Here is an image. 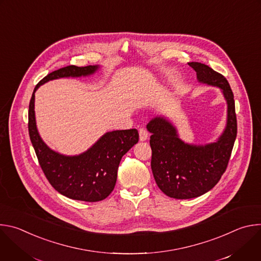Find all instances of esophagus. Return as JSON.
Segmentation results:
<instances>
[{"mask_svg":"<svg viewBox=\"0 0 261 261\" xmlns=\"http://www.w3.org/2000/svg\"><path fill=\"white\" fill-rule=\"evenodd\" d=\"M147 131L144 129V128H140L139 129V139H140V141H144V140H146V138H147Z\"/></svg>","mask_w":261,"mask_h":261,"instance_id":"1","label":"esophagus"}]
</instances>
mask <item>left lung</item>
Wrapping results in <instances>:
<instances>
[{"label":"left lung","instance_id":"8db88e82","mask_svg":"<svg viewBox=\"0 0 261 261\" xmlns=\"http://www.w3.org/2000/svg\"><path fill=\"white\" fill-rule=\"evenodd\" d=\"M199 82L222 89L228 105L227 126L217 142L196 146L182 142L175 129L162 118L147 124L152 133L151 167L160 190L169 197L189 199L212 188L225 172L238 132L233 93L227 80L207 65L191 62Z\"/></svg>","mask_w":261,"mask_h":261}]
</instances>
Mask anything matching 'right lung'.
Here are the masks:
<instances>
[{
	"mask_svg": "<svg viewBox=\"0 0 261 261\" xmlns=\"http://www.w3.org/2000/svg\"><path fill=\"white\" fill-rule=\"evenodd\" d=\"M97 66L70 65L56 70L36 85L29 105V134L40 167L49 184L62 195L74 200L96 202L113 192L122 157L137 143L136 129L118 130L103 135L90 150L80 156L60 155L42 141L36 128L34 93L42 84L68 76L89 75Z\"/></svg>",
	"mask_w": 261,
	"mask_h": 261,
	"instance_id": "right-lung-1",
	"label": "right lung"
}]
</instances>
